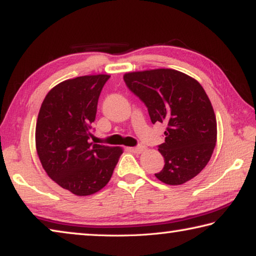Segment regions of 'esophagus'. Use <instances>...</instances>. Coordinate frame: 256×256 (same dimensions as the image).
I'll return each mask as SVG.
<instances>
[{
	"mask_svg": "<svg viewBox=\"0 0 256 256\" xmlns=\"http://www.w3.org/2000/svg\"><path fill=\"white\" fill-rule=\"evenodd\" d=\"M132 150L136 154H142L146 150V146H134V148H132Z\"/></svg>",
	"mask_w": 256,
	"mask_h": 256,
	"instance_id": "obj_1",
	"label": "esophagus"
}]
</instances>
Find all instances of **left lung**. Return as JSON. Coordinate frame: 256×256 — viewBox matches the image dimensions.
I'll use <instances>...</instances> for the list:
<instances>
[{
	"label": "left lung",
	"instance_id": "8db88e82",
	"mask_svg": "<svg viewBox=\"0 0 256 256\" xmlns=\"http://www.w3.org/2000/svg\"><path fill=\"white\" fill-rule=\"evenodd\" d=\"M124 81L148 107L151 122L167 124L158 148L164 166L154 176L167 185H182L200 174L216 142V115L203 86L172 68L128 72Z\"/></svg>",
	"mask_w": 256,
	"mask_h": 256
}]
</instances>
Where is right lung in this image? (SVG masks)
Instances as JSON below:
<instances>
[{
  "label": "right lung",
  "instance_id": "1",
  "mask_svg": "<svg viewBox=\"0 0 256 256\" xmlns=\"http://www.w3.org/2000/svg\"><path fill=\"white\" fill-rule=\"evenodd\" d=\"M108 74L60 82L42 102L36 123V150L46 174L78 196L105 188L123 149L92 144V123Z\"/></svg>",
  "mask_w": 256,
  "mask_h": 256
}]
</instances>
